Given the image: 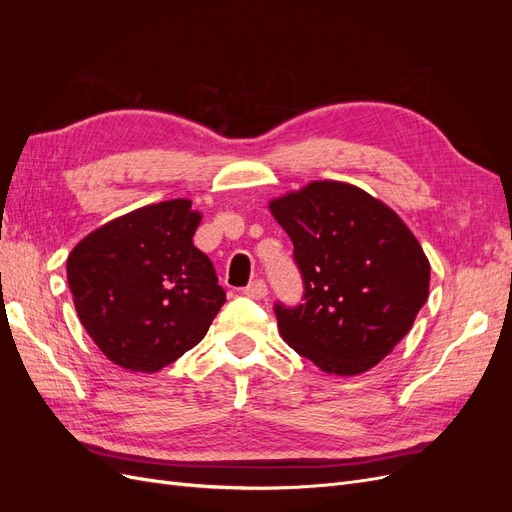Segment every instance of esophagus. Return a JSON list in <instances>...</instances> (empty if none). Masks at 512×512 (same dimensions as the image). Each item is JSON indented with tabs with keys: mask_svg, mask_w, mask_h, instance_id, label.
<instances>
[{
	"mask_svg": "<svg viewBox=\"0 0 512 512\" xmlns=\"http://www.w3.org/2000/svg\"><path fill=\"white\" fill-rule=\"evenodd\" d=\"M243 294L250 299H265L267 297V286L262 280H254L243 288Z\"/></svg>",
	"mask_w": 512,
	"mask_h": 512,
	"instance_id": "esophagus-1",
	"label": "esophagus"
}]
</instances>
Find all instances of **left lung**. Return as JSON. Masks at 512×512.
I'll list each match as a JSON object with an SVG mask.
<instances>
[{"instance_id": "1", "label": "left lung", "mask_w": 512, "mask_h": 512, "mask_svg": "<svg viewBox=\"0 0 512 512\" xmlns=\"http://www.w3.org/2000/svg\"><path fill=\"white\" fill-rule=\"evenodd\" d=\"M269 209L303 277V303L273 307L284 342L335 376L378 365L427 301L421 243L393 209L342 181H312Z\"/></svg>"}]
</instances>
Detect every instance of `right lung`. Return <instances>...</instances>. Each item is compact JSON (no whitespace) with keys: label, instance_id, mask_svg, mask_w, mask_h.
<instances>
[{"label":"right lung","instance_id":"right-lung-1","mask_svg":"<svg viewBox=\"0 0 512 512\" xmlns=\"http://www.w3.org/2000/svg\"><path fill=\"white\" fill-rule=\"evenodd\" d=\"M200 220L192 200H164L100 226L70 252L76 314L108 361L153 374L207 335L226 292L192 241Z\"/></svg>","mask_w":512,"mask_h":512}]
</instances>
